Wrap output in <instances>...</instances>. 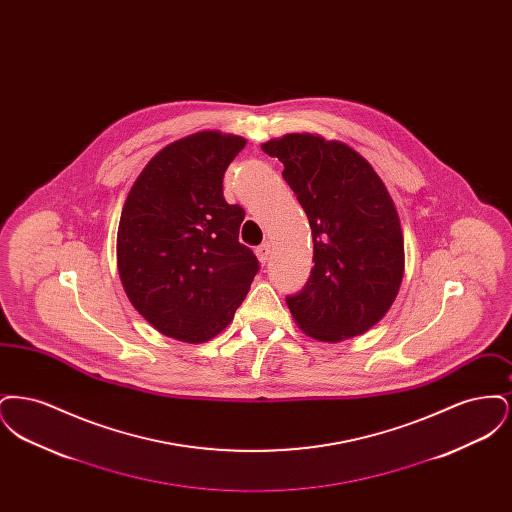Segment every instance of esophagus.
Returning <instances> with one entry per match:
<instances>
[{"instance_id":"esophagus-1","label":"esophagus","mask_w":512,"mask_h":512,"mask_svg":"<svg viewBox=\"0 0 512 512\" xmlns=\"http://www.w3.org/2000/svg\"><path fill=\"white\" fill-rule=\"evenodd\" d=\"M255 253H257V257H259V261L265 265L268 261V255H270V244L265 242V244L259 245V247L255 249Z\"/></svg>"}]
</instances>
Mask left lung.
Instances as JSON below:
<instances>
[{"mask_svg":"<svg viewBox=\"0 0 512 512\" xmlns=\"http://www.w3.org/2000/svg\"><path fill=\"white\" fill-rule=\"evenodd\" d=\"M307 213L311 276L286 297L297 326L320 341L372 328L399 292L405 268L401 224L380 176L351 147L313 134L263 144Z\"/></svg>","mask_w":512,"mask_h":512,"instance_id":"1","label":"left lung"}]
</instances>
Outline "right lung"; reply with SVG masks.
Listing matches in <instances>:
<instances>
[{
  "label": "right lung",
  "mask_w": 512,
  "mask_h": 512,
  "mask_svg": "<svg viewBox=\"0 0 512 512\" xmlns=\"http://www.w3.org/2000/svg\"><path fill=\"white\" fill-rule=\"evenodd\" d=\"M245 140L197 132L161 149L122 207L117 263L134 309L161 334L201 343L224 330L259 272L240 244L245 211L222 178Z\"/></svg>",
  "instance_id": "right-lung-1"
}]
</instances>
